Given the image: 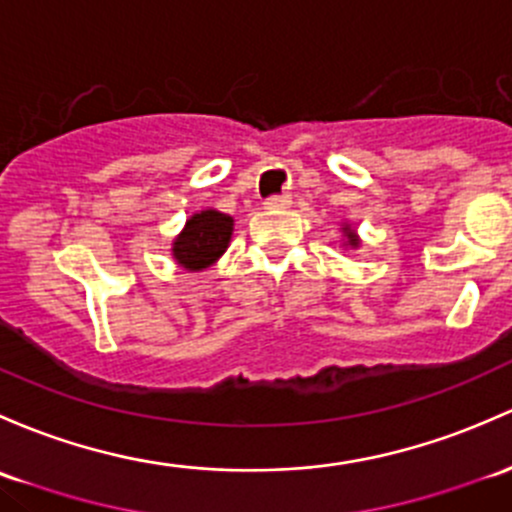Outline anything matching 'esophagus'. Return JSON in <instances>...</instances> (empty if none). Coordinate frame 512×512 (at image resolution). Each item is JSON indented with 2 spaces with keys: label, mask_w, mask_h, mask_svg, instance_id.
<instances>
[{
  "label": "esophagus",
  "mask_w": 512,
  "mask_h": 512,
  "mask_svg": "<svg viewBox=\"0 0 512 512\" xmlns=\"http://www.w3.org/2000/svg\"><path fill=\"white\" fill-rule=\"evenodd\" d=\"M289 206H292V198L287 193H277V196H270L265 201V208H270V211H284Z\"/></svg>",
  "instance_id": "obj_1"
}]
</instances>
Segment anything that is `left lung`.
I'll list each match as a JSON object with an SVG mask.
<instances>
[{
    "label": "left lung",
    "instance_id": "8db88e82",
    "mask_svg": "<svg viewBox=\"0 0 512 512\" xmlns=\"http://www.w3.org/2000/svg\"><path fill=\"white\" fill-rule=\"evenodd\" d=\"M346 230V235H348V242H351V245H358V238H355V233L351 228H343Z\"/></svg>",
    "mask_w": 512,
    "mask_h": 512
}]
</instances>
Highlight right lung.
I'll return each instance as SVG.
<instances>
[{"label": "right lung", "instance_id": "add662e5", "mask_svg": "<svg viewBox=\"0 0 512 512\" xmlns=\"http://www.w3.org/2000/svg\"><path fill=\"white\" fill-rule=\"evenodd\" d=\"M233 233V218L218 211H201L186 223L174 242V257L186 270H203L225 252Z\"/></svg>", "mask_w": 512, "mask_h": 512}]
</instances>
